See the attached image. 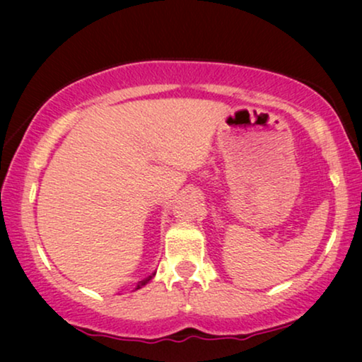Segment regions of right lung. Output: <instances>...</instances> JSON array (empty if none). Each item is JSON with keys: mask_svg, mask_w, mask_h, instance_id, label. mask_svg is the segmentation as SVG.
Instances as JSON below:
<instances>
[{"mask_svg": "<svg viewBox=\"0 0 362 362\" xmlns=\"http://www.w3.org/2000/svg\"><path fill=\"white\" fill-rule=\"evenodd\" d=\"M153 276H155V274H153V275H150V276H148V279H145V280L138 281V285H136V288H135V290H140V288H141V286H145V285L148 284V281H150V280L153 279Z\"/></svg>", "mask_w": 362, "mask_h": 362, "instance_id": "1", "label": "right lung"}]
</instances>
